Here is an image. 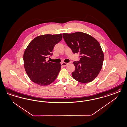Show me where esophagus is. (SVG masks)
Masks as SVG:
<instances>
[{
  "mask_svg": "<svg viewBox=\"0 0 127 127\" xmlns=\"http://www.w3.org/2000/svg\"><path fill=\"white\" fill-rule=\"evenodd\" d=\"M68 64H69L68 63H62L61 64V65L63 66H64H64L67 65Z\"/></svg>",
  "mask_w": 127,
  "mask_h": 127,
  "instance_id": "esophagus-1",
  "label": "esophagus"
}]
</instances>
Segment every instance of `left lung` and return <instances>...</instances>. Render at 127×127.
Here are the masks:
<instances>
[{
  "label": "left lung",
  "mask_w": 127,
  "mask_h": 127,
  "mask_svg": "<svg viewBox=\"0 0 127 127\" xmlns=\"http://www.w3.org/2000/svg\"><path fill=\"white\" fill-rule=\"evenodd\" d=\"M66 44L74 53L80 54V61L74 62L75 70L72 77L78 82L86 83L94 80L101 70L104 53L100 44L86 33H64Z\"/></svg>",
  "instance_id": "left-lung-1"
}]
</instances>
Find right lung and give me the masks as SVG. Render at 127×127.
Returning <instances> with one entry per match:
<instances>
[{
	"label": "right lung",
	"instance_id": "obj_1",
	"mask_svg": "<svg viewBox=\"0 0 127 127\" xmlns=\"http://www.w3.org/2000/svg\"><path fill=\"white\" fill-rule=\"evenodd\" d=\"M61 33L38 36L29 43L23 55L24 66L29 78L39 86L53 82L61 70V64L47 61L55 45L61 41Z\"/></svg>",
	"mask_w": 127,
	"mask_h": 127
}]
</instances>
